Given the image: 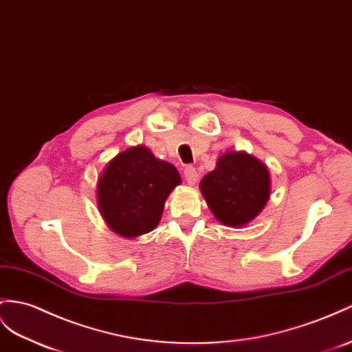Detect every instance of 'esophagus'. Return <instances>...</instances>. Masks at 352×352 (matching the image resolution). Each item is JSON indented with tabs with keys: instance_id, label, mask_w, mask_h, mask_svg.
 <instances>
[{
	"instance_id": "esophagus-1",
	"label": "esophagus",
	"mask_w": 352,
	"mask_h": 352,
	"mask_svg": "<svg viewBox=\"0 0 352 352\" xmlns=\"http://www.w3.org/2000/svg\"><path fill=\"white\" fill-rule=\"evenodd\" d=\"M184 177H186V182L188 183V186H195L197 182V170L193 166H186L184 169Z\"/></svg>"
}]
</instances>
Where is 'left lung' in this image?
Masks as SVG:
<instances>
[{"instance_id": "left-lung-1", "label": "left lung", "mask_w": 352, "mask_h": 352, "mask_svg": "<svg viewBox=\"0 0 352 352\" xmlns=\"http://www.w3.org/2000/svg\"><path fill=\"white\" fill-rule=\"evenodd\" d=\"M206 205L224 226L244 228L262 212L270 196L267 166L245 151H228L201 179Z\"/></svg>"}]
</instances>
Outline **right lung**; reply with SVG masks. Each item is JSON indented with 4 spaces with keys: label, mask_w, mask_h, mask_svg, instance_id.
<instances>
[{
    "label": "right lung",
    "mask_w": 352,
    "mask_h": 352,
    "mask_svg": "<svg viewBox=\"0 0 352 352\" xmlns=\"http://www.w3.org/2000/svg\"><path fill=\"white\" fill-rule=\"evenodd\" d=\"M182 184L169 162L156 159L146 146L120 151L98 178L96 201L107 226L133 239L155 229L168 196Z\"/></svg>",
    "instance_id": "obj_1"
}]
</instances>
